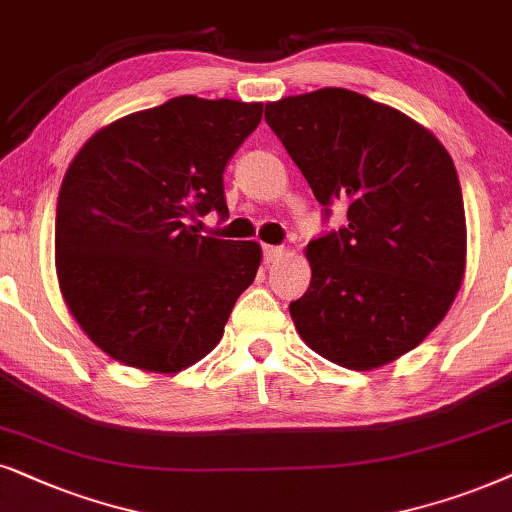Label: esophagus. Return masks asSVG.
Masks as SVG:
<instances>
[{
  "instance_id": "obj_1",
  "label": "esophagus",
  "mask_w": 512,
  "mask_h": 512,
  "mask_svg": "<svg viewBox=\"0 0 512 512\" xmlns=\"http://www.w3.org/2000/svg\"><path fill=\"white\" fill-rule=\"evenodd\" d=\"M281 257H285V248H281V245H264V260L269 264L278 262Z\"/></svg>"
}]
</instances>
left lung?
Masks as SVG:
<instances>
[{
	"label": "left lung",
	"instance_id": "obj_1",
	"mask_svg": "<svg viewBox=\"0 0 512 512\" xmlns=\"http://www.w3.org/2000/svg\"><path fill=\"white\" fill-rule=\"evenodd\" d=\"M264 119L320 206L342 203L349 220L306 245L311 285L290 304L299 337L358 372L417 349L466 274L452 156L407 114L346 88L267 102Z\"/></svg>",
	"mask_w": 512,
	"mask_h": 512
}]
</instances>
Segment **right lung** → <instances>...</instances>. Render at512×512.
<instances>
[{
    "mask_svg": "<svg viewBox=\"0 0 512 512\" xmlns=\"http://www.w3.org/2000/svg\"><path fill=\"white\" fill-rule=\"evenodd\" d=\"M262 102L180 95L84 142L56 208V274L91 342L128 367L175 374L224 335L262 262L257 241L201 236L224 203L222 173Z\"/></svg>",
    "mask_w": 512,
    "mask_h": 512,
    "instance_id": "add662e5",
    "label": "right lung"
}]
</instances>
